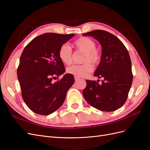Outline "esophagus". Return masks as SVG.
<instances>
[{"label":"esophagus","instance_id":"obj_1","mask_svg":"<svg viewBox=\"0 0 150 150\" xmlns=\"http://www.w3.org/2000/svg\"><path fill=\"white\" fill-rule=\"evenodd\" d=\"M74 79H75L76 81H78V80L79 79V78H78V77H76V76H75V77H74Z\"/></svg>","mask_w":150,"mask_h":150}]
</instances>
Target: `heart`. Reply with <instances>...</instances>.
<instances>
[{"label":"heart","instance_id":"1","mask_svg":"<svg viewBox=\"0 0 150 150\" xmlns=\"http://www.w3.org/2000/svg\"><path fill=\"white\" fill-rule=\"evenodd\" d=\"M77 52H83L81 65H73L68 67L66 69L67 74L73 75L78 78L87 76L91 72L93 67L99 64L101 59V53L96 49V44L93 39L87 37H81L73 43ZM59 58L64 64H71L73 60V53L71 47L67 43L62 44L58 51Z\"/></svg>","mask_w":150,"mask_h":150}]
</instances>
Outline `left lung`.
I'll return each mask as SVG.
<instances>
[{"label": "left lung", "mask_w": 150, "mask_h": 150, "mask_svg": "<svg viewBox=\"0 0 150 150\" xmlns=\"http://www.w3.org/2000/svg\"><path fill=\"white\" fill-rule=\"evenodd\" d=\"M92 36L102 47L101 59L94 76L102 78L86 80L83 95L91 106L103 111H113L125 103L133 82L131 61L128 50L116 36L103 30L83 34Z\"/></svg>", "instance_id": "left-lung-1"}]
</instances>
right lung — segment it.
<instances>
[{
    "instance_id": "1",
    "label": "right lung",
    "mask_w": 150,
    "mask_h": 150,
    "mask_svg": "<svg viewBox=\"0 0 150 150\" xmlns=\"http://www.w3.org/2000/svg\"><path fill=\"white\" fill-rule=\"evenodd\" d=\"M74 35L44 33L32 40L21 54L17 73L22 97L36 114L48 115L56 111L74 83L73 75L69 74L52 82L66 71L58 56L59 49Z\"/></svg>"
}]
</instances>
